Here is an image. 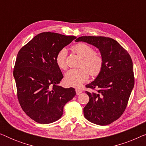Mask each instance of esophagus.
Returning a JSON list of instances; mask_svg holds the SVG:
<instances>
[{"instance_id": "1", "label": "esophagus", "mask_w": 146, "mask_h": 146, "mask_svg": "<svg viewBox=\"0 0 146 146\" xmlns=\"http://www.w3.org/2000/svg\"><path fill=\"white\" fill-rule=\"evenodd\" d=\"M76 92L77 95H79L80 94H81L82 92V90H80V89L76 88Z\"/></svg>"}]
</instances>
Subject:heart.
Segmentation results:
<instances>
[{"label":"heart","mask_w":146,"mask_h":146,"mask_svg":"<svg viewBox=\"0 0 146 146\" xmlns=\"http://www.w3.org/2000/svg\"><path fill=\"white\" fill-rule=\"evenodd\" d=\"M72 50L82 58L80 68L71 69L65 74V82L74 87H80L91 76H97L103 67V58L99 53L94 52L93 48L85 43H78L72 46ZM66 50H60L56 56V62L59 68H66Z\"/></svg>","instance_id":"1"}]
</instances>
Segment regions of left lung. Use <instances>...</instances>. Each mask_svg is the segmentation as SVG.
Returning <instances> with one entry per match:
<instances>
[{"mask_svg": "<svg viewBox=\"0 0 146 146\" xmlns=\"http://www.w3.org/2000/svg\"><path fill=\"white\" fill-rule=\"evenodd\" d=\"M84 42L99 49L103 58L101 72L86 86L88 103L84 108L86 119L97 125L112 123L122 115L134 86L133 63L127 52L116 40L104 36H81Z\"/></svg>", "mask_w": 146, "mask_h": 146, "instance_id": "obj_1", "label": "left lung"}]
</instances>
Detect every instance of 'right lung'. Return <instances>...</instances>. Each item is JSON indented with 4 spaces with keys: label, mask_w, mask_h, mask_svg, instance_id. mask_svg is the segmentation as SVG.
<instances>
[{
    "label": "right lung",
    "mask_w": 146,
    "mask_h": 146,
    "mask_svg": "<svg viewBox=\"0 0 146 146\" xmlns=\"http://www.w3.org/2000/svg\"><path fill=\"white\" fill-rule=\"evenodd\" d=\"M76 38L42 33L18 53L13 71L18 100L28 116L38 123L46 124L60 118L64 105L75 96L74 88L58 85L63 75L56 56Z\"/></svg>",
    "instance_id": "1"
}]
</instances>
